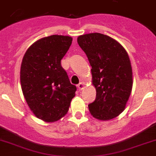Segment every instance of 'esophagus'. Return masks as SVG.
<instances>
[{
	"label": "esophagus",
	"mask_w": 156,
	"mask_h": 156,
	"mask_svg": "<svg viewBox=\"0 0 156 156\" xmlns=\"http://www.w3.org/2000/svg\"><path fill=\"white\" fill-rule=\"evenodd\" d=\"M77 87H78V88H79L80 90H82L84 87V84H83V83H80L78 85H77Z\"/></svg>",
	"instance_id": "1"
}]
</instances>
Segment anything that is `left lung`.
Instances as JSON below:
<instances>
[{
    "label": "left lung",
    "instance_id": "1",
    "mask_svg": "<svg viewBox=\"0 0 156 156\" xmlns=\"http://www.w3.org/2000/svg\"><path fill=\"white\" fill-rule=\"evenodd\" d=\"M77 42L92 66L96 98L88 104L91 115L110 120L125 109L133 84L132 64L125 48L115 39L101 33L79 36Z\"/></svg>",
    "mask_w": 156,
    "mask_h": 156
}]
</instances>
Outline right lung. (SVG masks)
Returning <instances> with one entry per match:
<instances>
[{
  "mask_svg": "<svg viewBox=\"0 0 156 156\" xmlns=\"http://www.w3.org/2000/svg\"><path fill=\"white\" fill-rule=\"evenodd\" d=\"M73 38L52 35L27 49L20 66V84L29 108L43 121L55 122L66 115L76 87L70 83L61 60Z\"/></svg>",
  "mask_w": 156,
  "mask_h": 156,
  "instance_id": "1",
  "label": "right lung"
}]
</instances>
